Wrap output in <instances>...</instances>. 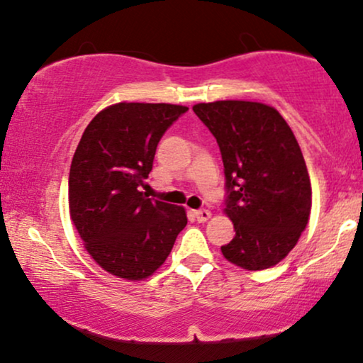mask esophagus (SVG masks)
Instances as JSON below:
<instances>
[{
    "label": "esophagus",
    "mask_w": 363,
    "mask_h": 363,
    "mask_svg": "<svg viewBox=\"0 0 363 363\" xmlns=\"http://www.w3.org/2000/svg\"><path fill=\"white\" fill-rule=\"evenodd\" d=\"M194 216H196V220H198V222H206L208 218H210L211 216V211L210 210H206V208H201V210H196L194 211Z\"/></svg>",
    "instance_id": "1"
}]
</instances>
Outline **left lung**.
I'll list each match as a JSON object with an SVG mask.
<instances>
[{
	"instance_id": "1",
	"label": "left lung",
	"mask_w": 363,
	"mask_h": 363,
	"mask_svg": "<svg viewBox=\"0 0 363 363\" xmlns=\"http://www.w3.org/2000/svg\"><path fill=\"white\" fill-rule=\"evenodd\" d=\"M220 147L225 213L235 237L223 256L249 272L278 264L309 222L312 191L301 147L280 112L259 102L196 104Z\"/></svg>"
}]
</instances>
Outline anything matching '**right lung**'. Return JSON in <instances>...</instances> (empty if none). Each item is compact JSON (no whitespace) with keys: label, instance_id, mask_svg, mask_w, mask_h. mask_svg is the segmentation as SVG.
Listing matches in <instances>:
<instances>
[{"label":"right lung","instance_id":"1","mask_svg":"<svg viewBox=\"0 0 363 363\" xmlns=\"http://www.w3.org/2000/svg\"><path fill=\"white\" fill-rule=\"evenodd\" d=\"M184 112L172 104L121 102L83 131L69 169V215L90 256L114 277L155 273L186 227L184 208L141 193L158 141Z\"/></svg>","mask_w":363,"mask_h":363}]
</instances>
